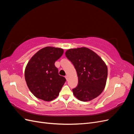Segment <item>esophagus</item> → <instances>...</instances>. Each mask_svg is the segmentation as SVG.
<instances>
[{"label": "esophagus", "mask_w": 134, "mask_h": 134, "mask_svg": "<svg viewBox=\"0 0 134 134\" xmlns=\"http://www.w3.org/2000/svg\"><path fill=\"white\" fill-rule=\"evenodd\" d=\"M65 78H66V79L68 80V79H69V76L67 75H66L65 76Z\"/></svg>", "instance_id": "esophagus-1"}]
</instances>
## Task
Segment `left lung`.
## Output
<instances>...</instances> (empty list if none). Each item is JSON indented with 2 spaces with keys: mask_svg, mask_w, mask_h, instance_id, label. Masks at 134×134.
Listing matches in <instances>:
<instances>
[{
  "mask_svg": "<svg viewBox=\"0 0 134 134\" xmlns=\"http://www.w3.org/2000/svg\"><path fill=\"white\" fill-rule=\"evenodd\" d=\"M65 55L74 65L78 77V86L72 90L74 96L87 102L99 96L106 87L108 74L102 58L85 47L69 49Z\"/></svg>",
  "mask_w": 134,
  "mask_h": 134,
  "instance_id": "8db88e82",
  "label": "left lung"
}]
</instances>
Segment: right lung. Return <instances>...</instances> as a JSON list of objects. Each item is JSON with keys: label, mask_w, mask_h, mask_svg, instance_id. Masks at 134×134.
I'll return each mask as SVG.
<instances>
[{"label": "right lung", "mask_w": 134, "mask_h": 134, "mask_svg": "<svg viewBox=\"0 0 134 134\" xmlns=\"http://www.w3.org/2000/svg\"><path fill=\"white\" fill-rule=\"evenodd\" d=\"M63 52L62 48L45 47L36 52L27 63L25 80L30 91L36 98L51 101L58 97L66 79L59 75L55 63Z\"/></svg>", "instance_id": "1"}]
</instances>
